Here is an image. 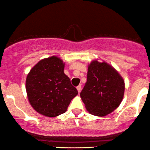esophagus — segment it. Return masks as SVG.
<instances>
[{"label":"esophagus","mask_w":150,"mask_h":150,"mask_svg":"<svg viewBox=\"0 0 150 150\" xmlns=\"http://www.w3.org/2000/svg\"><path fill=\"white\" fill-rule=\"evenodd\" d=\"M81 85H79L78 86L76 87V89H77V91H78L79 93L80 91H81Z\"/></svg>","instance_id":"1"}]
</instances>
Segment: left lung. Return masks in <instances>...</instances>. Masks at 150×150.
I'll list each match as a JSON object with an SVG mask.
<instances>
[{
    "label": "left lung",
    "instance_id": "obj_1",
    "mask_svg": "<svg viewBox=\"0 0 150 150\" xmlns=\"http://www.w3.org/2000/svg\"><path fill=\"white\" fill-rule=\"evenodd\" d=\"M125 81L117 70L104 61L94 59L88 66L87 81L80 93L89 113L103 117L120 105Z\"/></svg>",
    "mask_w": 150,
    "mask_h": 150
}]
</instances>
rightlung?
Segmentation results:
<instances>
[{
	"label": "right lung",
	"instance_id": "right-lung-1",
	"mask_svg": "<svg viewBox=\"0 0 150 150\" xmlns=\"http://www.w3.org/2000/svg\"><path fill=\"white\" fill-rule=\"evenodd\" d=\"M64 65L59 57L52 56L38 62L27 76L28 100L38 113L50 117L64 113L78 94L64 73Z\"/></svg>",
	"mask_w": 150,
	"mask_h": 150
}]
</instances>
